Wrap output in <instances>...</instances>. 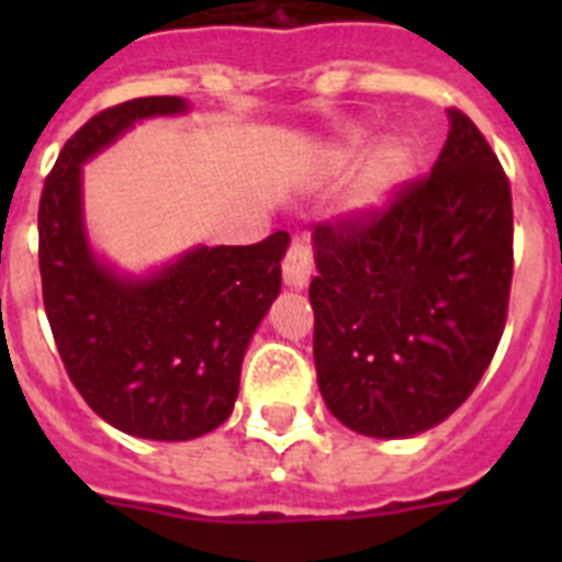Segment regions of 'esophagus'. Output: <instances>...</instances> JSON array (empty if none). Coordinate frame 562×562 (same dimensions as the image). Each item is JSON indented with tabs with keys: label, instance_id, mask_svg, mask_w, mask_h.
Wrapping results in <instances>:
<instances>
[{
	"label": "esophagus",
	"instance_id": "34e87169",
	"mask_svg": "<svg viewBox=\"0 0 562 562\" xmlns=\"http://www.w3.org/2000/svg\"><path fill=\"white\" fill-rule=\"evenodd\" d=\"M281 272H284L286 286H292V290H304V286L310 284L312 272H315V261H312L310 247L292 241L284 261H281Z\"/></svg>",
	"mask_w": 562,
	"mask_h": 562
}]
</instances>
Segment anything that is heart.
Instances as JSON below:
<instances>
[{"mask_svg": "<svg viewBox=\"0 0 562 562\" xmlns=\"http://www.w3.org/2000/svg\"><path fill=\"white\" fill-rule=\"evenodd\" d=\"M369 143H371L369 128H355V132L346 134V140H342V146H340V157L342 160H349V157H355V154L366 151V148H369ZM408 160H411V154H408V148L402 146V143H396V140L385 143V146L374 154V160H371V168H369V173H366V182H362L360 193H357L355 205L360 207V211H369V207H374L376 202L382 200L385 188H389L391 182L400 180L402 173H405Z\"/></svg>", "mask_w": 562, "mask_h": 562, "instance_id": "b5f03b06", "label": "heart"}]
</instances>
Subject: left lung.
Masks as SVG:
<instances>
[{"label": "left lung", "instance_id": "obj_1", "mask_svg": "<svg viewBox=\"0 0 562 562\" xmlns=\"http://www.w3.org/2000/svg\"><path fill=\"white\" fill-rule=\"evenodd\" d=\"M448 117L428 177L312 233L317 385L346 428L374 439L448 419L504 335L513 191L479 126L459 109Z\"/></svg>", "mask_w": 562, "mask_h": 562}]
</instances>
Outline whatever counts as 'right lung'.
<instances>
[{"label":"right lung","mask_w":562,"mask_h":562,"mask_svg":"<svg viewBox=\"0 0 562 562\" xmlns=\"http://www.w3.org/2000/svg\"><path fill=\"white\" fill-rule=\"evenodd\" d=\"M180 112L188 103L173 95L103 109L64 143L38 202L44 312L64 369L103 422L154 441L196 439L231 416L290 247L286 231L247 247H193L140 278L98 261L83 227V162L134 123Z\"/></svg>","instance_id":"right-lung-1"}]
</instances>
